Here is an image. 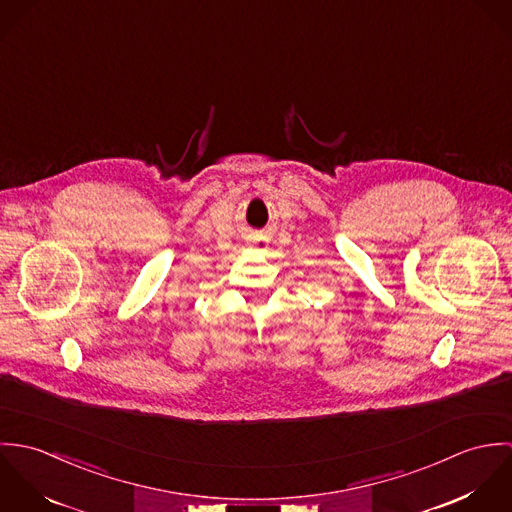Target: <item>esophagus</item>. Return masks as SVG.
<instances>
[{
	"instance_id": "1",
	"label": "esophagus",
	"mask_w": 512,
	"mask_h": 512,
	"mask_svg": "<svg viewBox=\"0 0 512 512\" xmlns=\"http://www.w3.org/2000/svg\"><path fill=\"white\" fill-rule=\"evenodd\" d=\"M256 246H258V248H264V246H266V244H264V242H258V244H256Z\"/></svg>"
}]
</instances>
